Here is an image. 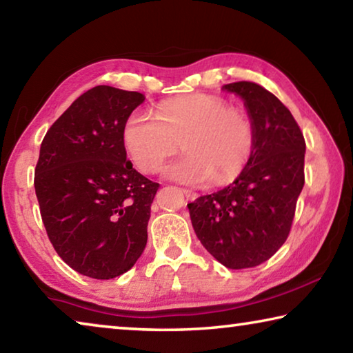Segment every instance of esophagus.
<instances>
[{"label": "esophagus", "mask_w": 353, "mask_h": 353, "mask_svg": "<svg viewBox=\"0 0 353 353\" xmlns=\"http://www.w3.org/2000/svg\"><path fill=\"white\" fill-rule=\"evenodd\" d=\"M182 193H183V196L187 199H190V201H193V199H196L198 198V193H196V191H193V190H188V188H182Z\"/></svg>", "instance_id": "esophagus-1"}]
</instances>
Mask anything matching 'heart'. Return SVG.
Returning <instances> with one entry per match:
<instances>
[{"label":"heart","instance_id":"heart-1","mask_svg":"<svg viewBox=\"0 0 353 353\" xmlns=\"http://www.w3.org/2000/svg\"><path fill=\"white\" fill-rule=\"evenodd\" d=\"M123 145L143 172H155L182 143L185 152L163 170L187 185L229 183L246 168L255 146L249 113L216 94L165 101L155 117L134 110L123 126Z\"/></svg>","mask_w":353,"mask_h":353}]
</instances>
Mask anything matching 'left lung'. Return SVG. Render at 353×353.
Segmentation results:
<instances>
[{
	"instance_id": "8db88e82",
	"label": "left lung",
	"mask_w": 353,
	"mask_h": 353,
	"mask_svg": "<svg viewBox=\"0 0 353 353\" xmlns=\"http://www.w3.org/2000/svg\"><path fill=\"white\" fill-rule=\"evenodd\" d=\"M241 97L254 123L255 146L229 187L188 204L193 229L208 252L229 270L259 266L290 235L305 183V140L277 97L255 82L223 87Z\"/></svg>"
}]
</instances>
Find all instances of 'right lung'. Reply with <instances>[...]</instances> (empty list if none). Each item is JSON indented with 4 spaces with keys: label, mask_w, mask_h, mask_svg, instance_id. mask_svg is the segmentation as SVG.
Masks as SVG:
<instances>
[{
    "label": "right lung",
    "mask_w": 353,
    "mask_h": 353,
    "mask_svg": "<svg viewBox=\"0 0 353 353\" xmlns=\"http://www.w3.org/2000/svg\"><path fill=\"white\" fill-rule=\"evenodd\" d=\"M143 101L139 92L93 87L41 141L34 177L41 221L59 256L82 276H121L146 248L160 185L132 168L121 137Z\"/></svg>",
    "instance_id": "1"
}]
</instances>
